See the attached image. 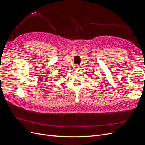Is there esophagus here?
<instances>
[{"mask_svg":"<svg viewBox=\"0 0 145 145\" xmlns=\"http://www.w3.org/2000/svg\"><path fill=\"white\" fill-rule=\"evenodd\" d=\"M74 69L75 70H78V69H80V66L79 65H74Z\"/></svg>","mask_w":145,"mask_h":145,"instance_id":"34e87169","label":"esophagus"}]
</instances>
